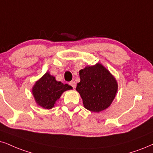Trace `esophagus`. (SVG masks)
I'll use <instances>...</instances> for the list:
<instances>
[{"label":"esophagus","instance_id":"1","mask_svg":"<svg viewBox=\"0 0 153 153\" xmlns=\"http://www.w3.org/2000/svg\"><path fill=\"white\" fill-rule=\"evenodd\" d=\"M69 85H70L73 88H75V87H76V83H75L74 81H71V82H69Z\"/></svg>","mask_w":153,"mask_h":153}]
</instances>
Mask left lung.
Here are the masks:
<instances>
[{
  "instance_id": "obj_1",
  "label": "left lung",
  "mask_w": 153,
  "mask_h": 153,
  "mask_svg": "<svg viewBox=\"0 0 153 153\" xmlns=\"http://www.w3.org/2000/svg\"><path fill=\"white\" fill-rule=\"evenodd\" d=\"M80 82L76 90L80 93L85 108L99 112L109 107L117 94V80L103 65L97 63L80 71Z\"/></svg>"
}]
</instances>
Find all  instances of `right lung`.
<instances>
[{
  "label": "right lung",
  "instance_id": "right-lung-1",
  "mask_svg": "<svg viewBox=\"0 0 153 153\" xmlns=\"http://www.w3.org/2000/svg\"><path fill=\"white\" fill-rule=\"evenodd\" d=\"M71 89L72 87L58 82L53 76L46 73L35 83L32 88V94L38 105L50 109L54 107L63 92Z\"/></svg>",
  "mask_w": 153,
  "mask_h": 153
}]
</instances>
